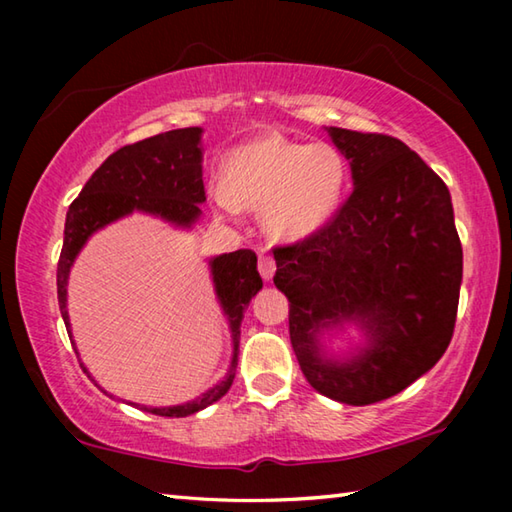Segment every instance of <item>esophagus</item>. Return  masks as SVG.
<instances>
[{
	"label": "esophagus",
	"instance_id": "esophagus-1",
	"mask_svg": "<svg viewBox=\"0 0 512 512\" xmlns=\"http://www.w3.org/2000/svg\"><path fill=\"white\" fill-rule=\"evenodd\" d=\"M259 273H262L264 280H271L275 273V259L271 255H259Z\"/></svg>",
	"mask_w": 512,
	"mask_h": 512
}]
</instances>
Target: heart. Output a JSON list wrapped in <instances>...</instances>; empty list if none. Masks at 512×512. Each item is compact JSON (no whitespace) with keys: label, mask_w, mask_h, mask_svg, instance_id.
Here are the masks:
<instances>
[{"label":"heart","mask_w":512,"mask_h":512,"mask_svg":"<svg viewBox=\"0 0 512 512\" xmlns=\"http://www.w3.org/2000/svg\"><path fill=\"white\" fill-rule=\"evenodd\" d=\"M345 183L348 164L334 146L262 137L228 155L225 185L214 187V203L225 214L239 212V205H264L273 235L302 239L336 214Z\"/></svg>","instance_id":"obj_1"}]
</instances>
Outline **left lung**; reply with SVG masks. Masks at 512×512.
<instances>
[{"label": "left lung", "instance_id": "8db88e82", "mask_svg": "<svg viewBox=\"0 0 512 512\" xmlns=\"http://www.w3.org/2000/svg\"><path fill=\"white\" fill-rule=\"evenodd\" d=\"M350 160L354 189L327 225L273 248L275 287L289 298V334L302 375L320 395L366 406L436 366L452 341L463 248L452 196L404 142L327 128ZM359 322L369 345L325 360L317 334Z\"/></svg>", "mask_w": 512, "mask_h": 512}]
</instances>
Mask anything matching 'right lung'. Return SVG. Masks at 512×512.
Listing matches in <instances>:
<instances>
[{
	"label": "right lung",
	"instance_id": "1",
	"mask_svg": "<svg viewBox=\"0 0 512 512\" xmlns=\"http://www.w3.org/2000/svg\"><path fill=\"white\" fill-rule=\"evenodd\" d=\"M201 133V128L196 126L178 128V131H167L146 137L142 142L121 146L92 173L79 198L69 205L63 250H60L56 271L58 305L69 336H72L67 316L69 268L94 232L135 210L155 214L169 223L183 225V228H189L201 216V203L205 201ZM210 268L216 296H219L225 316H228L232 332L230 370L219 384L194 402L167 406V409H146L155 415L185 418V415L201 411L221 400L235 379L241 320H244V311L248 309L250 300L262 289V277L257 273V255L253 250L241 248L235 253L210 259ZM81 368L88 372L83 363Z\"/></svg>",
	"mask_w": 512,
	"mask_h": 512
}]
</instances>
